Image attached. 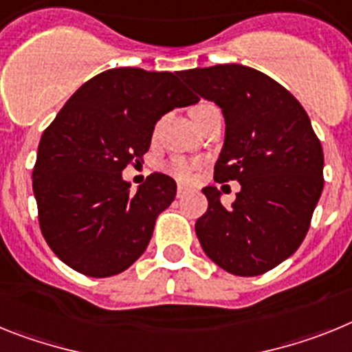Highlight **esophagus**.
Masks as SVG:
<instances>
[{"mask_svg":"<svg viewBox=\"0 0 352 352\" xmlns=\"http://www.w3.org/2000/svg\"><path fill=\"white\" fill-rule=\"evenodd\" d=\"M188 195V188L186 186H179L177 188V198H184Z\"/></svg>","mask_w":352,"mask_h":352,"instance_id":"34e87169","label":"esophagus"}]
</instances>
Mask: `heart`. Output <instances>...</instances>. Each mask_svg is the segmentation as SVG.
Listing matches in <instances>:
<instances>
[{
	"label": "heart",
	"instance_id": "1",
	"mask_svg": "<svg viewBox=\"0 0 352 352\" xmlns=\"http://www.w3.org/2000/svg\"><path fill=\"white\" fill-rule=\"evenodd\" d=\"M209 108H212V104L201 102L197 104L193 109H191V115L193 118H197L198 115H201L204 111H207ZM201 166V163L198 159H188L182 157V155H177V157H172L164 164V172L168 175L175 177L177 180H182V182H189V180H193L195 175H197L198 168Z\"/></svg>",
	"mask_w": 352,
	"mask_h": 352
}]
</instances>
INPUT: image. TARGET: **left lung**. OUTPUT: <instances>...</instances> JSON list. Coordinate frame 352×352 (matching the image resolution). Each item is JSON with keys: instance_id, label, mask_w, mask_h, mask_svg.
I'll list each match as a JSON object with an SVG mask.
<instances>
[{"instance_id": "left-lung-1", "label": "left lung", "mask_w": 352, "mask_h": 352, "mask_svg": "<svg viewBox=\"0 0 352 352\" xmlns=\"http://www.w3.org/2000/svg\"><path fill=\"white\" fill-rule=\"evenodd\" d=\"M182 79L225 117L214 180L241 184L228 209L214 186L201 189L209 207L195 223L198 241L228 273H267L310 228L324 186L319 138L298 99L261 70L227 63L184 70Z\"/></svg>"}]
</instances>
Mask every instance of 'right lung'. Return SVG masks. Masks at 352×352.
Returning <instances> with one entry per match:
<instances>
[{
	"instance_id": "add662e5",
	"label": "right lung",
	"mask_w": 352,
	"mask_h": 352,
	"mask_svg": "<svg viewBox=\"0 0 352 352\" xmlns=\"http://www.w3.org/2000/svg\"><path fill=\"white\" fill-rule=\"evenodd\" d=\"M182 72L104 70L76 90L42 134L33 193L45 243L91 278L118 274L148 246L155 219L177 195L164 173L131 193L122 172L140 163L157 120L198 102Z\"/></svg>"
}]
</instances>
